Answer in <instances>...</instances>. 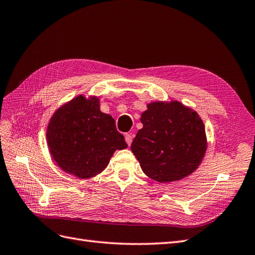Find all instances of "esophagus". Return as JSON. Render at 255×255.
<instances>
[{
  "instance_id": "obj_1",
  "label": "esophagus",
  "mask_w": 255,
  "mask_h": 255,
  "mask_svg": "<svg viewBox=\"0 0 255 255\" xmlns=\"http://www.w3.org/2000/svg\"><path fill=\"white\" fill-rule=\"evenodd\" d=\"M125 141L128 144V146H130V145H131V143H132V136H131V134H126L125 135Z\"/></svg>"
}]
</instances>
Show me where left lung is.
Instances as JSON below:
<instances>
[{
  "instance_id": "left-lung-1",
  "label": "left lung",
  "mask_w": 255,
  "mask_h": 255,
  "mask_svg": "<svg viewBox=\"0 0 255 255\" xmlns=\"http://www.w3.org/2000/svg\"><path fill=\"white\" fill-rule=\"evenodd\" d=\"M131 150L142 171L158 183L183 179L199 168L207 148L200 115L177 100L154 101L141 115Z\"/></svg>"
}]
</instances>
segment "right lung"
Returning <instances> with one entry per match:
<instances>
[{
    "instance_id": "obj_1",
    "label": "right lung",
    "mask_w": 255,
    "mask_h": 255,
    "mask_svg": "<svg viewBox=\"0 0 255 255\" xmlns=\"http://www.w3.org/2000/svg\"><path fill=\"white\" fill-rule=\"evenodd\" d=\"M47 144L56 164L81 179L103 172L114 151L127 147L112 116L100 111L99 98L84 95L67 101L51 116Z\"/></svg>"
}]
</instances>
